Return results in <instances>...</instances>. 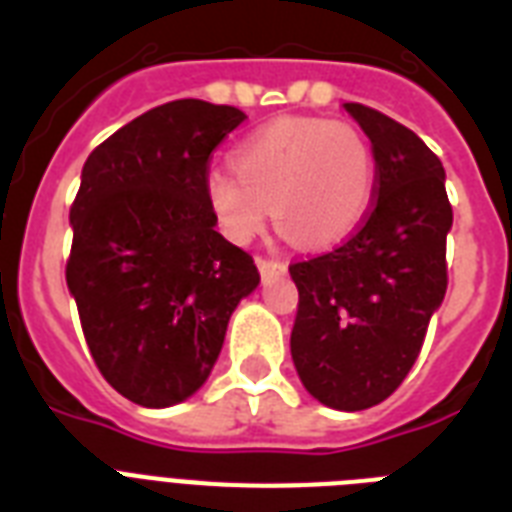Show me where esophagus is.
<instances>
[{"mask_svg": "<svg viewBox=\"0 0 512 512\" xmlns=\"http://www.w3.org/2000/svg\"><path fill=\"white\" fill-rule=\"evenodd\" d=\"M257 268H260V276H263V281H271L276 279V276H284L287 273V265L279 263V260H268V257H255Z\"/></svg>", "mask_w": 512, "mask_h": 512, "instance_id": "obj_1", "label": "esophagus"}]
</instances>
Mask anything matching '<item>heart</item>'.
I'll return each mask as SVG.
<instances>
[{
	"label": "heart",
	"instance_id": "b5f03b06",
	"mask_svg": "<svg viewBox=\"0 0 512 512\" xmlns=\"http://www.w3.org/2000/svg\"><path fill=\"white\" fill-rule=\"evenodd\" d=\"M236 170L204 175V196L217 228L233 244L273 223L305 249H327L364 223L374 201L372 146L350 124L281 119L236 148Z\"/></svg>",
	"mask_w": 512,
	"mask_h": 512
}]
</instances>
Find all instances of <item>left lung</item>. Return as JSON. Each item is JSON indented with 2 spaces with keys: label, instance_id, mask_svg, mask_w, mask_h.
I'll return each mask as SVG.
<instances>
[{
  "label": "left lung",
  "instance_id": "1",
  "mask_svg": "<svg viewBox=\"0 0 512 512\" xmlns=\"http://www.w3.org/2000/svg\"><path fill=\"white\" fill-rule=\"evenodd\" d=\"M342 108L372 143L377 201L353 239L289 265L300 292L289 348L316 401L361 412L404 382L444 303L452 204L444 164L412 130L361 103Z\"/></svg>",
  "mask_w": 512,
  "mask_h": 512
}]
</instances>
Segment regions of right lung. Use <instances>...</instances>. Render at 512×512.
Masks as SVG:
<instances>
[{
	"label": "right lung",
	"instance_id": "right-lung-1",
	"mask_svg": "<svg viewBox=\"0 0 512 512\" xmlns=\"http://www.w3.org/2000/svg\"><path fill=\"white\" fill-rule=\"evenodd\" d=\"M244 111L185 98L103 140L71 207L66 284L108 385L175 406L207 382L231 313L260 284L255 260L215 231L209 154Z\"/></svg>",
	"mask_w": 512,
	"mask_h": 512
}]
</instances>
